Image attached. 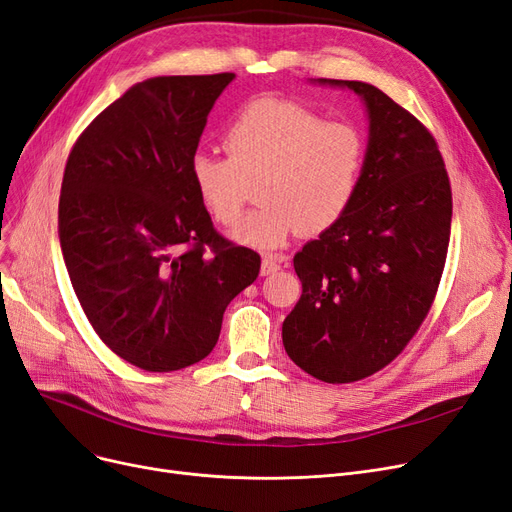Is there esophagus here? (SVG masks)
<instances>
[{"label": "esophagus", "mask_w": 512, "mask_h": 512, "mask_svg": "<svg viewBox=\"0 0 512 512\" xmlns=\"http://www.w3.org/2000/svg\"><path fill=\"white\" fill-rule=\"evenodd\" d=\"M280 268H282V259H278V257L268 255L261 259V276H270V274L278 272Z\"/></svg>", "instance_id": "esophagus-1"}]
</instances>
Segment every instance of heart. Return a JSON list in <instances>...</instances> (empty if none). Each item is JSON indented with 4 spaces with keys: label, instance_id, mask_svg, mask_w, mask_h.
<instances>
[{
    "label": "heart",
    "instance_id": "obj_1",
    "mask_svg": "<svg viewBox=\"0 0 512 512\" xmlns=\"http://www.w3.org/2000/svg\"><path fill=\"white\" fill-rule=\"evenodd\" d=\"M227 158L196 151L189 177L200 204L221 225L240 219L251 187L259 208L232 238L276 251L299 230L318 234L346 215L363 181L367 139L346 120L325 122L316 111L261 97L244 105L223 132Z\"/></svg>",
    "mask_w": 512,
    "mask_h": 512
}]
</instances>
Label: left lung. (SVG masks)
<instances>
[{"instance_id": "left-lung-1", "label": "left lung", "mask_w": 512, "mask_h": 512, "mask_svg": "<svg viewBox=\"0 0 512 512\" xmlns=\"http://www.w3.org/2000/svg\"><path fill=\"white\" fill-rule=\"evenodd\" d=\"M369 137L361 187L293 266L301 297L282 323L291 361L329 384L363 380L401 354L437 293L451 232V187L430 132L388 94L356 80Z\"/></svg>"}]
</instances>
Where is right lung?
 Here are the masks:
<instances>
[{
  "mask_svg": "<svg viewBox=\"0 0 512 512\" xmlns=\"http://www.w3.org/2000/svg\"><path fill=\"white\" fill-rule=\"evenodd\" d=\"M234 78L158 75L130 86L65 166L59 240L73 291L103 342L145 371L211 354L227 304L259 274V255L215 232L189 177L208 113Z\"/></svg>",
  "mask_w": 512,
  "mask_h": 512,
  "instance_id": "1",
  "label": "right lung"
}]
</instances>
